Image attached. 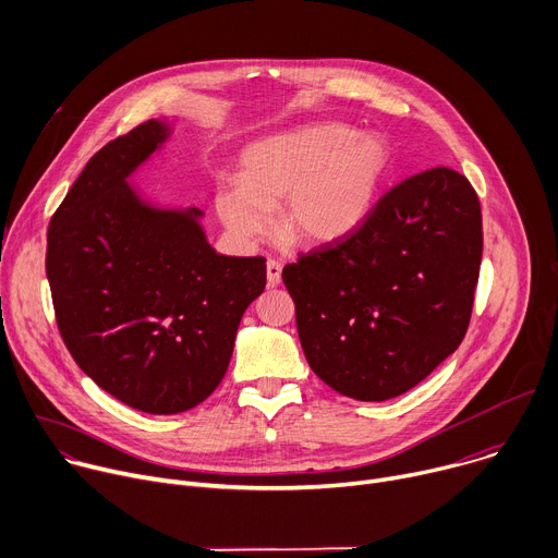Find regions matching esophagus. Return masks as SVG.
Wrapping results in <instances>:
<instances>
[{
  "label": "esophagus",
  "instance_id": "34e87169",
  "mask_svg": "<svg viewBox=\"0 0 558 558\" xmlns=\"http://www.w3.org/2000/svg\"><path fill=\"white\" fill-rule=\"evenodd\" d=\"M266 277H268V286L275 288L281 283V264L275 259H268L266 264Z\"/></svg>",
  "mask_w": 558,
  "mask_h": 558
}]
</instances>
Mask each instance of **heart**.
Segmentation results:
<instances>
[{
	"label": "heart",
	"mask_w": 558,
	"mask_h": 558,
	"mask_svg": "<svg viewBox=\"0 0 558 558\" xmlns=\"http://www.w3.org/2000/svg\"><path fill=\"white\" fill-rule=\"evenodd\" d=\"M393 151L380 136H361L343 123H318L253 143L242 156L240 182L217 193L227 229L242 240L279 229L288 242L325 246L354 233L374 210L391 171Z\"/></svg>",
	"instance_id": "heart-1"
}]
</instances>
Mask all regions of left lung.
I'll list each match as a JSON object with an SVG mask.
<instances>
[{"mask_svg":"<svg viewBox=\"0 0 558 558\" xmlns=\"http://www.w3.org/2000/svg\"><path fill=\"white\" fill-rule=\"evenodd\" d=\"M482 246L462 173L435 167L396 184L354 233L283 268L312 372L363 402L415 387L464 339Z\"/></svg>","mask_w":558,"mask_h":558,"instance_id":"1","label":"left lung"}]
</instances>
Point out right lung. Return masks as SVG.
<instances>
[{
  "instance_id": "obj_1",
  "label": "right lung",
  "mask_w": 558,
  "mask_h": 558,
  "mask_svg": "<svg viewBox=\"0 0 558 558\" xmlns=\"http://www.w3.org/2000/svg\"><path fill=\"white\" fill-rule=\"evenodd\" d=\"M169 136L154 119L96 151L52 215L46 251L72 359L102 391L154 415L215 391L266 288L264 257L219 255L202 210L160 208L130 184Z\"/></svg>"
}]
</instances>
